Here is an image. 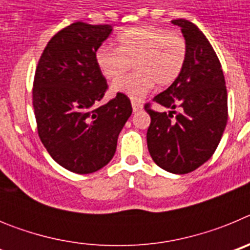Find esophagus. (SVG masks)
<instances>
[{
    "label": "esophagus",
    "instance_id": "34e87169",
    "mask_svg": "<svg viewBox=\"0 0 250 250\" xmlns=\"http://www.w3.org/2000/svg\"><path fill=\"white\" fill-rule=\"evenodd\" d=\"M131 105H132V111H134V112H139V111H141V110H143V105H141V104L132 101Z\"/></svg>",
    "mask_w": 250,
    "mask_h": 250
}]
</instances>
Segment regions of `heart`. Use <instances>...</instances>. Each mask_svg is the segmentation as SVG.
I'll list each match as a JSON object with an SVG mask.
<instances>
[{
  "label": "heart",
  "mask_w": 250,
  "mask_h": 250,
  "mask_svg": "<svg viewBox=\"0 0 250 250\" xmlns=\"http://www.w3.org/2000/svg\"><path fill=\"white\" fill-rule=\"evenodd\" d=\"M187 52V41L179 32L155 26H138L119 35L116 50L100 47L95 59L101 74L111 81L126 74L134 64L136 74L118 80L112 85V91L140 101L155 83L167 87L180 76Z\"/></svg>",
  "instance_id": "1"
}]
</instances>
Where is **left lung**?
Here are the masks:
<instances>
[{"instance_id":"1","label":"left lung","mask_w":250,"mask_h":250,"mask_svg":"<svg viewBox=\"0 0 250 250\" xmlns=\"http://www.w3.org/2000/svg\"><path fill=\"white\" fill-rule=\"evenodd\" d=\"M187 41L180 76L154 101L170 111L147 109V149L161 169L187 174L211 158L228 120V98L222 65L205 35L193 22L173 20ZM179 109V113L175 110Z\"/></svg>"}]
</instances>
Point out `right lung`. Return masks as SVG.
Instances as JSON below:
<instances>
[{
    "instance_id": "1",
    "label": "right lung",
    "mask_w": 250,
    "mask_h": 250,
    "mask_svg": "<svg viewBox=\"0 0 250 250\" xmlns=\"http://www.w3.org/2000/svg\"><path fill=\"white\" fill-rule=\"evenodd\" d=\"M111 31V25L75 22L48 41L36 68L39 136L51 158L72 173L91 174L109 164L132 112L121 94L98 106L107 83L95 56Z\"/></svg>"
}]
</instances>
